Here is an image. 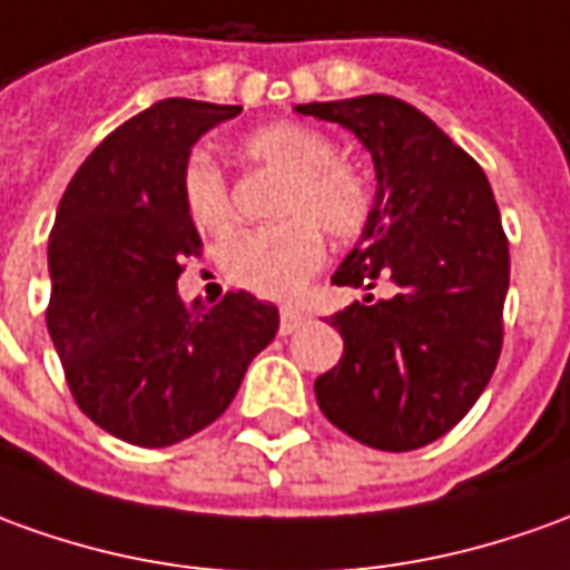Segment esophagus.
<instances>
[{
    "mask_svg": "<svg viewBox=\"0 0 570 570\" xmlns=\"http://www.w3.org/2000/svg\"><path fill=\"white\" fill-rule=\"evenodd\" d=\"M301 323H304V313H301V309L282 307V313H278V332H282V335H292V332H297Z\"/></svg>",
    "mask_w": 570,
    "mask_h": 570,
    "instance_id": "1",
    "label": "esophagus"
}]
</instances>
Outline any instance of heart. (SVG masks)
I'll use <instances>...</instances> for the list:
<instances>
[{"instance_id":"heart-1","label":"heart","mask_w":570,"mask_h":570,"mask_svg":"<svg viewBox=\"0 0 570 570\" xmlns=\"http://www.w3.org/2000/svg\"><path fill=\"white\" fill-rule=\"evenodd\" d=\"M242 155L288 176L278 214L292 219L238 238L226 257V269L247 292L285 301L323 266L325 245L316 223L332 238L360 235L372 214V191L363 173L337 160V145L304 124L254 129L242 139ZM183 204L202 233L223 235L233 229L229 183L210 155H195L186 164Z\"/></svg>"}]
</instances>
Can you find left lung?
Returning a JSON list of instances; mask_svg holds the SVG:
<instances>
[{
    "label": "left lung",
    "instance_id": "left-lung-1",
    "mask_svg": "<svg viewBox=\"0 0 570 570\" xmlns=\"http://www.w3.org/2000/svg\"><path fill=\"white\" fill-rule=\"evenodd\" d=\"M353 132L375 164V202L332 282L363 301L332 316L344 353L316 379L325 419L403 453L438 441L484 394L502 347L509 242L484 170L394 96L294 105ZM379 275L391 298L367 294Z\"/></svg>",
    "mask_w": 570,
    "mask_h": 570
}]
</instances>
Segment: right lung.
<instances>
[{"mask_svg":"<svg viewBox=\"0 0 570 570\" xmlns=\"http://www.w3.org/2000/svg\"><path fill=\"white\" fill-rule=\"evenodd\" d=\"M238 111L167 98L136 114L82 160L55 214L49 335L77 406L136 446L217 422L278 332V309L254 294L204 307L176 292L179 263L202 245L183 170L204 132Z\"/></svg>","mask_w":570,"mask_h":570,"instance_id":"right-lung-1","label":"right lung"}]
</instances>
